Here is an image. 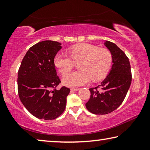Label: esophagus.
<instances>
[{
	"label": "esophagus",
	"instance_id": "esophagus-1",
	"mask_svg": "<svg viewBox=\"0 0 150 150\" xmlns=\"http://www.w3.org/2000/svg\"><path fill=\"white\" fill-rule=\"evenodd\" d=\"M71 90L73 91H79V88H71Z\"/></svg>",
	"mask_w": 150,
	"mask_h": 150
}]
</instances>
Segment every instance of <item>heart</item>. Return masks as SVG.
Returning a JSON list of instances; mask_svg holds the SVG:
<instances>
[{"label":"heart","instance_id":"1","mask_svg":"<svg viewBox=\"0 0 150 150\" xmlns=\"http://www.w3.org/2000/svg\"><path fill=\"white\" fill-rule=\"evenodd\" d=\"M69 56L57 53L54 62L59 72L65 75L70 72L75 63L79 64V71L68 74L63 78V84L68 87H78L91 80L98 81L107 75L112 65L111 53L105 48H98L90 44L73 45L69 50Z\"/></svg>","mask_w":150,"mask_h":150}]
</instances>
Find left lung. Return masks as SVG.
<instances>
[{"label":"left lung","mask_w":150,"mask_h":150,"mask_svg":"<svg viewBox=\"0 0 150 150\" xmlns=\"http://www.w3.org/2000/svg\"><path fill=\"white\" fill-rule=\"evenodd\" d=\"M105 45L111 52L113 64L109 75L97 87L89 88L90 99L86 108L95 115H106L120 106L125 98L132 82L131 67L128 57L114 43Z\"/></svg>","instance_id":"obj_1"}]
</instances>
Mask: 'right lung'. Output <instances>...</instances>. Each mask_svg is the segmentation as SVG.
<instances>
[{
  "label": "right lung",
  "instance_id": "add662e5",
  "mask_svg": "<svg viewBox=\"0 0 150 150\" xmlns=\"http://www.w3.org/2000/svg\"><path fill=\"white\" fill-rule=\"evenodd\" d=\"M61 44L46 40L30 48L18 72L19 98L30 114L46 120H54L65 110L70 88L61 83L57 75L54 57L61 50Z\"/></svg>",
  "mask_w": 150,
  "mask_h": 150
}]
</instances>
